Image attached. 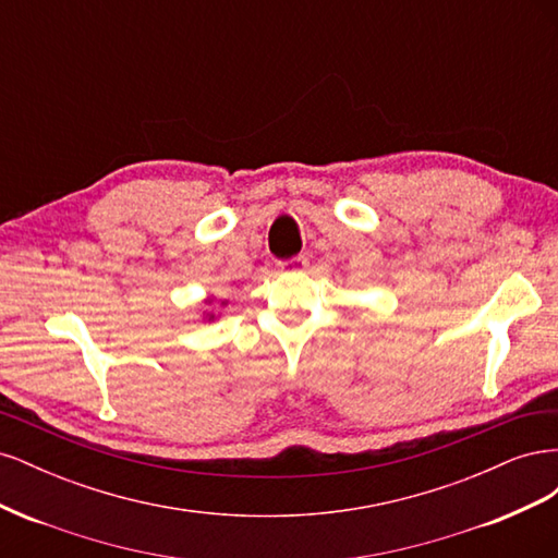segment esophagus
I'll use <instances>...</instances> for the list:
<instances>
[{
	"instance_id": "esophagus-1",
	"label": "esophagus",
	"mask_w": 558,
	"mask_h": 558,
	"mask_svg": "<svg viewBox=\"0 0 558 558\" xmlns=\"http://www.w3.org/2000/svg\"><path fill=\"white\" fill-rule=\"evenodd\" d=\"M307 267H310V258L307 256H295L291 260L279 263L281 272H302V269H307Z\"/></svg>"
}]
</instances>
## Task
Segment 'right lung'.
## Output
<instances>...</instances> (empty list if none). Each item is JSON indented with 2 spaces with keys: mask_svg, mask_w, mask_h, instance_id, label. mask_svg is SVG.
Wrapping results in <instances>:
<instances>
[{
  "mask_svg": "<svg viewBox=\"0 0 558 558\" xmlns=\"http://www.w3.org/2000/svg\"><path fill=\"white\" fill-rule=\"evenodd\" d=\"M209 318H214V316H209Z\"/></svg>",
  "mask_w": 558,
  "mask_h": 558,
  "instance_id": "obj_1",
  "label": "right lung"
}]
</instances>
